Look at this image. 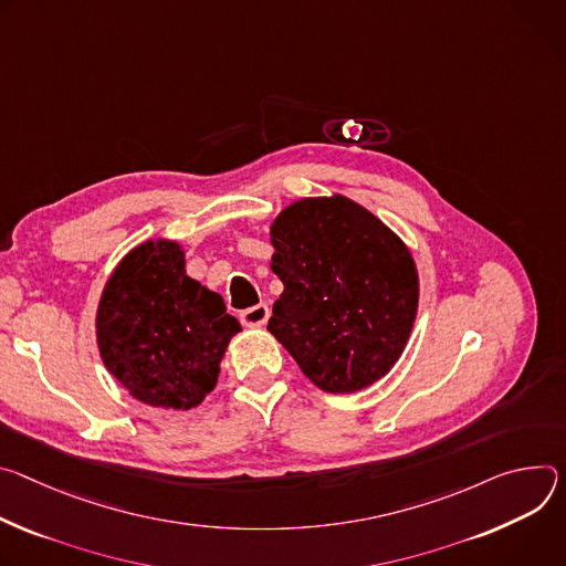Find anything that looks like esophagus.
<instances>
[{"instance_id": "esophagus-1", "label": "esophagus", "mask_w": 566, "mask_h": 566, "mask_svg": "<svg viewBox=\"0 0 566 566\" xmlns=\"http://www.w3.org/2000/svg\"><path fill=\"white\" fill-rule=\"evenodd\" d=\"M268 319H270V307H268L265 303L244 307V310L240 312V324H242V326H249V328L263 326Z\"/></svg>"}]
</instances>
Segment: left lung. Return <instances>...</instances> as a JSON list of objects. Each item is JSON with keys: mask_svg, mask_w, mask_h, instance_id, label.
I'll return each mask as SVG.
<instances>
[{"mask_svg": "<svg viewBox=\"0 0 566 566\" xmlns=\"http://www.w3.org/2000/svg\"><path fill=\"white\" fill-rule=\"evenodd\" d=\"M283 281L268 331L328 394L359 391L402 355L418 310L405 242L344 196L305 198L272 224Z\"/></svg>", "mask_w": 566, "mask_h": 566, "instance_id": "8db88e82", "label": "left lung"}]
</instances>
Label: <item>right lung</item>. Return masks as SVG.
<instances>
[{"mask_svg":"<svg viewBox=\"0 0 566 566\" xmlns=\"http://www.w3.org/2000/svg\"><path fill=\"white\" fill-rule=\"evenodd\" d=\"M240 331L220 294L184 270L177 242H144L109 276L96 315L101 357L137 400L193 409L213 391Z\"/></svg>","mask_w":566,"mask_h":566,"instance_id":"right-lung-1","label":"right lung"}]
</instances>
